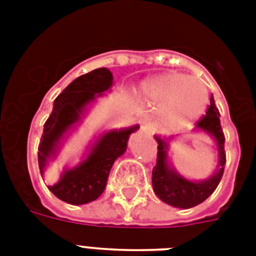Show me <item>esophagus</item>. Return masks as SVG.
I'll list each match as a JSON object with an SVG mask.
<instances>
[{
    "label": "esophagus",
    "instance_id": "1",
    "mask_svg": "<svg viewBox=\"0 0 256 256\" xmlns=\"http://www.w3.org/2000/svg\"><path fill=\"white\" fill-rule=\"evenodd\" d=\"M140 130L148 134H152L154 132V124L150 120H142L140 122Z\"/></svg>",
    "mask_w": 256,
    "mask_h": 256
}]
</instances>
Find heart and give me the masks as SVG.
<instances>
[{"label":"heart","instance_id":"heart-1","mask_svg":"<svg viewBox=\"0 0 256 256\" xmlns=\"http://www.w3.org/2000/svg\"><path fill=\"white\" fill-rule=\"evenodd\" d=\"M148 94L158 102H169L164 108L166 120L187 124L202 114L208 102V90L202 81L184 74H166L148 84Z\"/></svg>","mask_w":256,"mask_h":256}]
</instances>
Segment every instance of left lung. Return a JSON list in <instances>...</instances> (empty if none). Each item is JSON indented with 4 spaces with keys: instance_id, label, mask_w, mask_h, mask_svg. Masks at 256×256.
Instances as JSON below:
<instances>
[{
    "instance_id": "1",
    "label": "left lung",
    "mask_w": 256,
    "mask_h": 256,
    "mask_svg": "<svg viewBox=\"0 0 256 256\" xmlns=\"http://www.w3.org/2000/svg\"><path fill=\"white\" fill-rule=\"evenodd\" d=\"M196 128L214 136L219 152V170L210 179L203 182H191L183 178L178 172H175L174 170H171L168 164L166 142L156 136L158 142V152H156V164L152 168V188L154 192L158 195V198L162 199L164 203L179 208H191L206 200L218 187L226 164L224 134L219 120V110L212 96L210 98V106L207 108L206 114L196 122Z\"/></svg>"
}]
</instances>
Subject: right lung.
Here are the masks:
<instances>
[{"label":"right lung","instance_id":"obj_1","mask_svg":"<svg viewBox=\"0 0 256 256\" xmlns=\"http://www.w3.org/2000/svg\"><path fill=\"white\" fill-rule=\"evenodd\" d=\"M112 85V72L100 68L76 78L56 98L53 112L44 124V132L38 144V166L41 174L58 140L80 120L84 108ZM138 126L106 132L94 144L88 158L76 168L66 170L60 182L48 186L49 190L58 199L70 204H85L96 200L104 192L114 160L124 154L128 136Z\"/></svg>","mask_w":256,"mask_h":256}]
</instances>
